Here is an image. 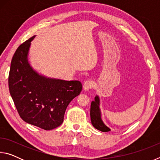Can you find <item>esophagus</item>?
I'll return each mask as SVG.
<instances>
[{"mask_svg":"<svg viewBox=\"0 0 160 160\" xmlns=\"http://www.w3.org/2000/svg\"><path fill=\"white\" fill-rule=\"evenodd\" d=\"M93 86V81L91 80H86L85 83L83 85V89L85 91H88L90 90L91 88H92Z\"/></svg>","mask_w":160,"mask_h":160,"instance_id":"34e87169","label":"esophagus"}]
</instances>
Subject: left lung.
<instances>
[{
    "instance_id": "1",
    "label": "left lung",
    "mask_w": 160,
    "mask_h": 160,
    "mask_svg": "<svg viewBox=\"0 0 160 160\" xmlns=\"http://www.w3.org/2000/svg\"><path fill=\"white\" fill-rule=\"evenodd\" d=\"M100 100L98 96L94 97V100L91 103L90 107V118L91 123L92 126L96 129L99 130L102 132H108L110 131L111 129L105 125L102 120V114L101 111L99 108Z\"/></svg>"
}]
</instances>
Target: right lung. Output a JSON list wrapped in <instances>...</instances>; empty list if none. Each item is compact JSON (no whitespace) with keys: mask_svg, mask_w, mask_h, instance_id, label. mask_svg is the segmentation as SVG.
<instances>
[{"mask_svg":"<svg viewBox=\"0 0 160 160\" xmlns=\"http://www.w3.org/2000/svg\"><path fill=\"white\" fill-rule=\"evenodd\" d=\"M31 37L19 47L10 65L8 85L19 115L25 122L49 131L61 126L67 107L82 91L78 80L39 75L28 62Z\"/></svg>","mask_w":160,"mask_h":160,"instance_id":"1","label":"right lung"}]
</instances>
